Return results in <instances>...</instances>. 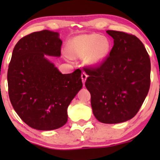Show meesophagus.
Returning a JSON list of instances; mask_svg holds the SVG:
<instances>
[{"instance_id":"obj_1","label":"esophagus","mask_w":160,"mask_h":160,"mask_svg":"<svg viewBox=\"0 0 160 160\" xmlns=\"http://www.w3.org/2000/svg\"><path fill=\"white\" fill-rule=\"evenodd\" d=\"M88 78V75L86 74V73H82V74H81V78H82V83H85L86 79H87Z\"/></svg>"}]
</instances>
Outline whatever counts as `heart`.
I'll list each match as a JSON object with an SVG mask.
<instances>
[{
    "instance_id": "1",
    "label": "heart",
    "mask_w": 160,
    "mask_h": 160,
    "mask_svg": "<svg viewBox=\"0 0 160 160\" xmlns=\"http://www.w3.org/2000/svg\"><path fill=\"white\" fill-rule=\"evenodd\" d=\"M111 43L105 37L97 34H82L71 39L67 44V53L71 58L86 56V65L96 67L108 56Z\"/></svg>"
}]
</instances>
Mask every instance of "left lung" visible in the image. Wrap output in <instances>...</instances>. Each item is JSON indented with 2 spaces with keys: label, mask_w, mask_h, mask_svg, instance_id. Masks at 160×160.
Returning <instances> with one entry per match:
<instances>
[{
  "label": "left lung",
  "mask_w": 160,
  "mask_h": 160,
  "mask_svg": "<svg viewBox=\"0 0 160 160\" xmlns=\"http://www.w3.org/2000/svg\"><path fill=\"white\" fill-rule=\"evenodd\" d=\"M113 39L109 56L98 67L86 68L85 86L91 94L93 114L99 122H126L138 112L150 85V60L137 37L106 32Z\"/></svg>",
  "instance_id": "obj_1"
}]
</instances>
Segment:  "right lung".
<instances>
[{"label": "right lung", "mask_w": 160, "mask_h": 160, "mask_svg": "<svg viewBox=\"0 0 160 160\" xmlns=\"http://www.w3.org/2000/svg\"><path fill=\"white\" fill-rule=\"evenodd\" d=\"M57 32L43 30L21 38L12 51L8 72L11 104L28 126L53 130L68 121V107L82 89L81 71L62 74L46 56H61Z\"/></svg>", "instance_id": "right-lung-1"}]
</instances>
